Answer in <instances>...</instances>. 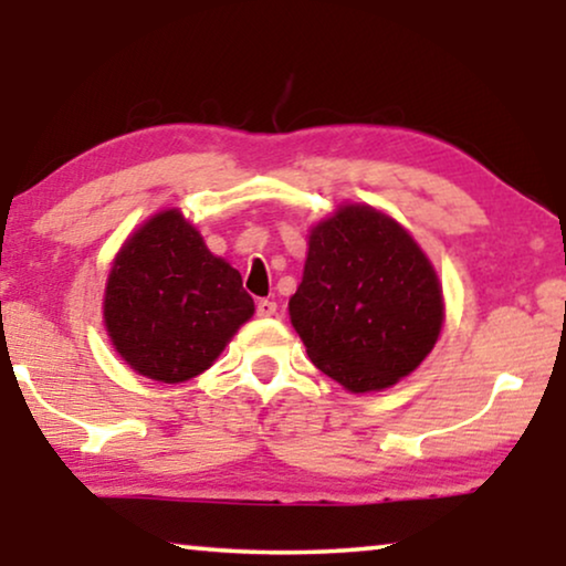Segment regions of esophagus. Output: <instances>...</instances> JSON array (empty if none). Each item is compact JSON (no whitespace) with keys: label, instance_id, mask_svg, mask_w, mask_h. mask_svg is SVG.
Masks as SVG:
<instances>
[{"label":"esophagus","instance_id":"esophagus-1","mask_svg":"<svg viewBox=\"0 0 566 566\" xmlns=\"http://www.w3.org/2000/svg\"><path fill=\"white\" fill-rule=\"evenodd\" d=\"M277 314V304L270 298H260L258 301V316H275Z\"/></svg>","mask_w":566,"mask_h":566}]
</instances>
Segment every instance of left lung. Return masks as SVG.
I'll return each instance as SVG.
<instances>
[{"instance_id":"1","label":"left lung","mask_w":566,"mask_h":566,"mask_svg":"<svg viewBox=\"0 0 566 566\" xmlns=\"http://www.w3.org/2000/svg\"><path fill=\"white\" fill-rule=\"evenodd\" d=\"M289 312L314 366L353 394L389 389L412 374L446 316L430 260L370 206H343L312 229Z\"/></svg>"}]
</instances>
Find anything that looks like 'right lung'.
I'll list each match as a JSON object with an SVG mask.
<instances>
[{"mask_svg":"<svg viewBox=\"0 0 566 566\" xmlns=\"http://www.w3.org/2000/svg\"><path fill=\"white\" fill-rule=\"evenodd\" d=\"M105 327L130 368L182 384L213 366L254 314L242 275L208 252L177 208L151 216L115 254L105 289Z\"/></svg>","mask_w":566,"mask_h":566,"instance_id":"add662e5","label":"right lung"}]
</instances>
